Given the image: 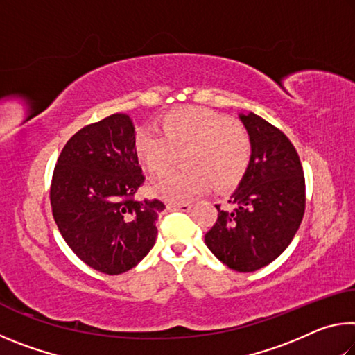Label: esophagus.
<instances>
[{
    "label": "esophagus",
    "instance_id": "obj_1",
    "mask_svg": "<svg viewBox=\"0 0 355 355\" xmlns=\"http://www.w3.org/2000/svg\"><path fill=\"white\" fill-rule=\"evenodd\" d=\"M167 208L172 209V211H183V213H188L189 209L192 208L191 203H169Z\"/></svg>",
    "mask_w": 355,
    "mask_h": 355
}]
</instances>
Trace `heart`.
Returning a JSON list of instances; mask_svg holds the SVG:
<instances>
[{
    "label": "heart",
    "instance_id": "1",
    "mask_svg": "<svg viewBox=\"0 0 355 355\" xmlns=\"http://www.w3.org/2000/svg\"><path fill=\"white\" fill-rule=\"evenodd\" d=\"M159 131L144 128L136 136V153L153 173H163L183 155L184 169L159 178L152 186L156 196L184 202L202 194L213 183L224 191L236 186L252 158L250 137L230 117L203 110L183 107L166 114Z\"/></svg>",
    "mask_w": 355,
    "mask_h": 355
}]
</instances>
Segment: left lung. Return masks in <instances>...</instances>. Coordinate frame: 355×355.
<instances>
[{
  "mask_svg": "<svg viewBox=\"0 0 355 355\" xmlns=\"http://www.w3.org/2000/svg\"><path fill=\"white\" fill-rule=\"evenodd\" d=\"M252 142V158L205 244L238 272H252L274 261L296 235L305 209V180L290 139L254 112H239Z\"/></svg>",
  "mask_w": 355,
  "mask_h": 355,
  "instance_id": "obj_1",
  "label": "left lung"
}]
</instances>
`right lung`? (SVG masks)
Instances as JSON below:
<instances>
[{"instance_id":"obj_1","label":"right lung","mask_w":355,"mask_h":355,"mask_svg":"<svg viewBox=\"0 0 355 355\" xmlns=\"http://www.w3.org/2000/svg\"><path fill=\"white\" fill-rule=\"evenodd\" d=\"M128 114L81 128L65 144L53 173V218L65 243L87 266L117 275L155 245L161 200L137 202L144 182Z\"/></svg>"}]
</instances>
